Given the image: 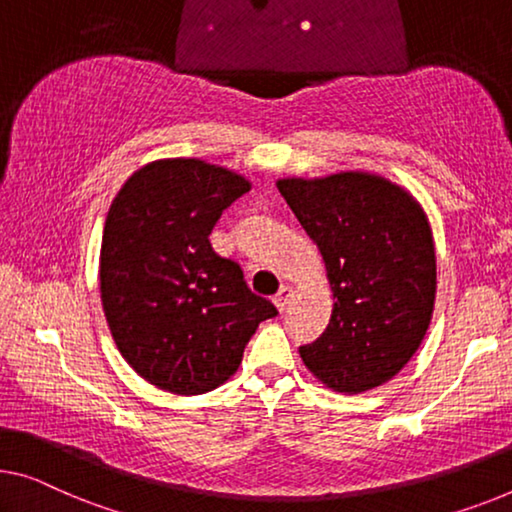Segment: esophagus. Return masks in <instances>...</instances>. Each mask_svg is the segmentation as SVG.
I'll return each mask as SVG.
<instances>
[{
	"mask_svg": "<svg viewBox=\"0 0 512 512\" xmlns=\"http://www.w3.org/2000/svg\"><path fill=\"white\" fill-rule=\"evenodd\" d=\"M289 296H292V289H289L287 285H282L280 289H278V294L273 296V305H276V308L282 312L287 308V303H289Z\"/></svg>",
	"mask_w": 512,
	"mask_h": 512,
	"instance_id": "34e87169",
	"label": "esophagus"
}]
</instances>
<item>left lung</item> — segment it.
I'll list each match as a JSON object with an SVG mask.
<instances>
[{
	"mask_svg": "<svg viewBox=\"0 0 512 512\" xmlns=\"http://www.w3.org/2000/svg\"><path fill=\"white\" fill-rule=\"evenodd\" d=\"M278 190L319 248L333 292L326 331L299 347L305 368L338 393L386 384L421 347L437 294L421 204L368 172L280 179Z\"/></svg>",
	"mask_w": 512,
	"mask_h": 512,
	"instance_id": "left-lung-1",
	"label": "left lung"
}]
</instances>
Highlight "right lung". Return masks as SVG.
<instances>
[{"instance_id": "obj_1", "label": "right lung", "mask_w": 512, "mask_h": 512, "mask_svg": "<svg viewBox=\"0 0 512 512\" xmlns=\"http://www.w3.org/2000/svg\"><path fill=\"white\" fill-rule=\"evenodd\" d=\"M250 181L200 158H165L128 179L105 220L101 301L121 356L163 391L200 395L239 370L276 305L209 234Z\"/></svg>"}]
</instances>
